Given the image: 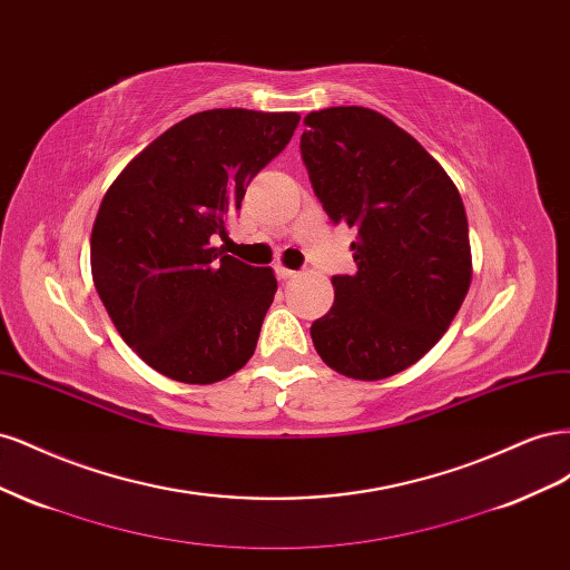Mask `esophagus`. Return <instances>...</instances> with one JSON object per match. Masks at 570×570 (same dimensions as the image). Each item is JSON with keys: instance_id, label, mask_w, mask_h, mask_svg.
I'll return each mask as SVG.
<instances>
[{"instance_id": "34e87169", "label": "esophagus", "mask_w": 570, "mask_h": 570, "mask_svg": "<svg viewBox=\"0 0 570 570\" xmlns=\"http://www.w3.org/2000/svg\"><path fill=\"white\" fill-rule=\"evenodd\" d=\"M275 273H278V278L281 281H292V278H297V271H292V268H285V266H275Z\"/></svg>"}]
</instances>
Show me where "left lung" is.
<instances>
[{"mask_svg": "<svg viewBox=\"0 0 570 570\" xmlns=\"http://www.w3.org/2000/svg\"><path fill=\"white\" fill-rule=\"evenodd\" d=\"M302 159L333 223L356 228V273L335 275L312 340L327 366L383 381L430 352L471 287L469 220L456 185L383 114L333 107L304 118Z\"/></svg>", "mask_w": 570, "mask_h": 570, "instance_id": "8db88e82", "label": "left lung"}]
</instances>
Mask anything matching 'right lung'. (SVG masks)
<instances>
[{"mask_svg":"<svg viewBox=\"0 0 570 570\" xmlns=\"http://www.w3.org/2000/svg\"><path fill=\"white\" fill-rule=\"evenodd\" d=\"M297 124L295 111L187 116L137 154L99 204L90 237L99 299L128 347L170 381L218 383L256 350L278 283L216 243Z\"/></svg>","mask_w":570,"mask_h":570,"instance_id":"add662e5","label":"right lung"}]
</instances>
